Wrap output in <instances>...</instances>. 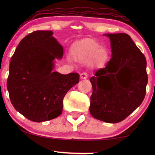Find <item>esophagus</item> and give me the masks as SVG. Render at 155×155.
Segmentation results:
<instances>
[{"label": "esophagus", "instance_id": "esophagus-1", "mask_svg": "<svg viewBox=\"0 0 155 155\" xmlns=\"http://www.w3.org/2000/svg\"><path fill=\"white\" fill-rule=\"evenodd\" d=\"M88 78V74L86 73V72H84V73H82L80 74V78L81 79H86V78Z\"/></svg>", "mask_w": 155, "mask_h": 155}]
</instances>
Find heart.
<instances>
[{
	"label": "heart",
	"mask_w": 155,
	"mask_h": 155,
	"mask_svg": "<svg viewBox=\"0 0 155 155\" xmlns=\"http://www.w3.org/2000/svg\"><path fill=\"white\" fill-rule=\"evenodd\" d=\"M73 55L80 62H87L91 60V65H100L107 59V51L105 48H101L99 42L87 39L74 46Z\"/></svg>",
	"instance_id": "b5f03b06"
}]
</instances>
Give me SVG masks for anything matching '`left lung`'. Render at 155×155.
<instances>
[{
	"label": "left lung",
	"mask_w": 155,
	"mask_h": 155,
	"mask_svg": "<svg viewBox=\"0 0 155 155\" xmlns=\"http://www.w3.org/2000/svg\"><path fill=\"white\" fill-rule=\"evenodd\" d=\"M111 58L91 77L90 111L97 119L116 124L141 104L146 94L147 61L128 35L107 34Z\"/></svg>",
	"instance_id": "1"
}]
</instances>
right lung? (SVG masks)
I'll use <instances>...</instances> for the list:
<instances>
[{
	"label": "right lung",
	"instance_id": "right-lung-1",
	"mask_svg": "<svg viewBox=\"0 0 155 155\" xmlns=\"http://www.w3.org/2000/svg\"><path fill=\"white\" fill-rule=\"evenodd\" d=\"M51 31H35L21 40L10 63L7 88L17 111L35 122L54 119L62 113L63 101L79 82L77 73L52 72L55 58L63 56Z\"/></svg>",
	"mask_w": 155,
	"mask_h": 155
}]
</instances>
